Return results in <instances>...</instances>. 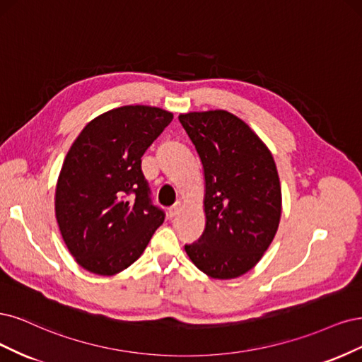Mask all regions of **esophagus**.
<instances>
[{
    "label": "esophagus",
    "mask_w": 362,
    "mask_h": 362,
    "mask_svg": "<svg viewBox=\"0 0 362 362\" xmlns=\"http://www.w3.org/2000/svg\"><path fill=\"white\" fill-rule=\"evenodd\" d=\"M179 212H180V203H177V204H174L173 207H170L168 215H170V218H174Z\"/></svg>",
    "instance_id": "34e87169"
}]
</instances>
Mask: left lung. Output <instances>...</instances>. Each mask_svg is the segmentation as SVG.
<instances>
[{
    "label": "left lung",
    "instance_id": "1",
    "mask_svg": "<svg viewBox=\"0 0 362 362\" xmlns=\"http://www.w3.org/2000/svg\"><path fill=\"white\" fill-rule=\"evenodd\" d=\"M204 171L206 227L185 251L206 275L247 274L269 248L281 218V186L269 148L224 110L180 114Z\"/></svg>",
    "mask_w": 362,
    "mask_h": 362
}]
</instances>
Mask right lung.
Listing matches in <instances>:
<instances>
[{
    "mask_svg": "<svg viewBox=\"0 0 362 362\" xmlns=\"http://www.w3.org/2000/svg\"><path fill=\"white\" fill-rule=\"evenodd\" d=\"M171 120L162 108L126 105L93 119L69 148L55 218L69 252L88 272L124 271L164 223V211L151 204L141 156Z\"/></svg>",
    "mask_w": 362,
    "mask_h": 362,
    "instance_id": "right-lung-1",
    "label": "right lung"
}]
</instances>
